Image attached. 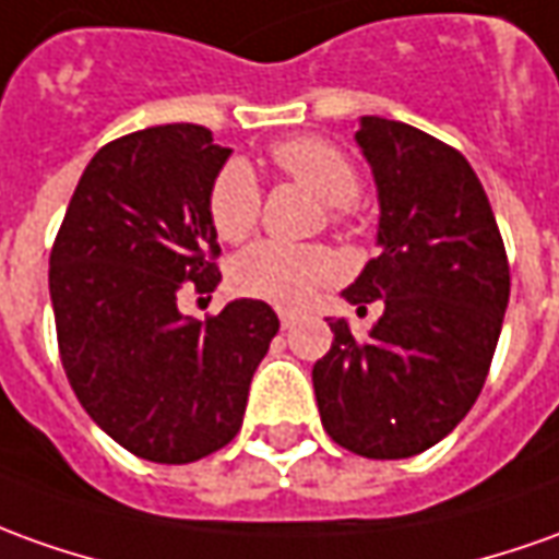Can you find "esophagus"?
<instances>
[{
    "instance_id": "1",
    "label": "esophagus",
    "mask_w": 559,
    "mask_h": 559,
    "mask_svg": "<svg viewBox=\"0 0 559 559\" xmlns=\"http://www.w3.org/2000/svg\"><path fill=\"white\" fill-rule=\"evenodd\" d=\"M280 325H283V329H292V325H295V313H288V310H280Z\"/></svg>"
}]
</instances>
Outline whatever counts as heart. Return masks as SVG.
<instances>
[{
	"label": "heart",
	"instance_id": "1",
	"mask_svg": "<svg viewBox=\"0 0 559 559\" xmlns=\"http://www.w3.org/2000/svg\"><path fill=\"white\" fill-rule=\"evenodd\" d=\"M271 155L273 164L288 179H295L322 203H329L331 222H346L353 200L359 194V169L334 142L295 136L273 145ZM206 210L218 240L240 242L255 228L261 215V188L246 160L234 157L215 173ZM341 271V258L325 246H286L261 240L230 261V286L246 298H258L276 307H301L319 288L331 286Z\"/></svg>",
	"mask_w": 559,
	"mask_h": 559
}]
</instances>
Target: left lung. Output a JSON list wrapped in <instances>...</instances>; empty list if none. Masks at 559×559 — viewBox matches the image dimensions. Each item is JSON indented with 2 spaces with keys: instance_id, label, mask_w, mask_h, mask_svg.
<instances>
[{
  "instance_id": "left-lung-1",
  "label": "left lung",
  "mask_w": 559,
  "mask_h": 559,
  "mask_svg": "<svg viewBox=\"0 0 559 559\" xmlns=\"http://www.w3.org/2000/svg\"><path fill=\"white\" fill-rule=\"evenodd\" d=\"M380 198V255L344 288L383 301L359 341L329 319L334 341L313 365L331 441L368 460H404L438 444L478 402L506 319L511 273L490 200L453 145L365 115L356 130Z\"/></svg>"
}]
</instances>
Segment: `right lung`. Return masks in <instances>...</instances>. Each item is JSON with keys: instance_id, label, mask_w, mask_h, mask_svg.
Segmentation results:
<instances>
[{"instance_id": "obj_1", "label": "right lung", "mask_w": 559, "mask_h": 559, "mask_svg": "<svg viewBox=\"0 0 559 559\" xmlns=\"http://www.w3.org/2000/svg\"><path fill=\"white\" fill-rule=\"evenodd\" d=\"M228 155L200 124L145 127L103 145L51 249L69 386L103 432L152 463H198L234 441L280 331L252 298L206 322L179 310L185 288L210 295L222 280L206 200Z\"/></svg>"}]
</instances>
